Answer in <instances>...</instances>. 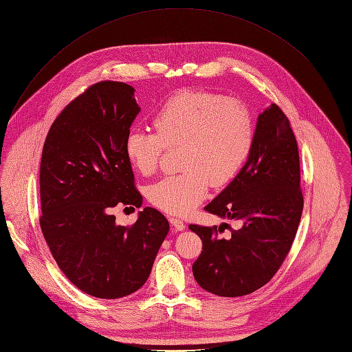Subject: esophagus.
<instances>
[{
    "instance_id": "34e87169",
    "label": "esophagus",
    "mask_w": 352,
    "mask_h": 352,
    "mask_svg": "<svg viewBox=\"0 0 352 352\" xmlns=\"http://www.w3.org/2000/svg\"><path fill=\"white\" fill-rule=\"evenodd\" d=\"M170 223L175 228V230H184L185 229V223L181 220V219H177V217H170Z\"/></svg>"
}]
</instances>
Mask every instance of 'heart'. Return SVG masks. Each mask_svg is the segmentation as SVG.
Returning a JSON list of instances; mask_svg holds the SVG:
<instances>
[{
	"label": "heart",
	"mask_w": 352,
	"mask_h": 352,
	"mask_svg": "<svg viewBox=\"0 0 352 352\" xmlns=\"http://www.w3.org/2000/svg\"><path fill=\"white\" fill-rule=\"evenodd\" d=\"M151 124L155 133L129 131L124 154L138 173L151 175L166 148L181 147L182 173L164 177L147 189L154 206L177 216L192 212L206 198L210 184L216 188L230 184L245 164L254 140L248 109L206 91L174 94Z\"/></svg>",
	"instance_id": "heart-1"
}]
</instances>
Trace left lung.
Segmentation results:
<instances>
[{
  "instance_id": "obj_1",
  "label": "left lung",
  "mask_w": 352,
  "mask_h": 352,
  "mask_svg": "<svg viewBox=\"0 0 352 352\" xmlns=\"http://www.w3.org/2000/svg\"><path fill=\"white\" fill-rule=\"evenodd\" d=\"M205 210L241 226L220 237L223 225H189L202 240L192 265L202 289L237 298L270 282L292 247L303 210L298 143L278 105L258 115L244 167Z\"/></svg>"
}]
</instances>
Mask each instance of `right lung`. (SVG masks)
Returning <instances> with one entry per match:
<instances>
[{
	"instance_id": "right-lung-1",
	"label": "right lung",
	"mask_w": 352,
	"mask_h": 352,
	"mask_svg": "<svg viewBox=\"0 0 352 352\" xmlns=\"http://www.w3.org/2000/svg\"><path fill=\"white\" fill-rule=\"evenodd\" d=\"M140 112L135 88L119 81L91 85L56 118L41 162L39 219L49 250L87 295L118 299L147 280L170 225L144 208L132 226H119L118 205L140 208L124 139Z\"/></svg>"
}]
</instances>
